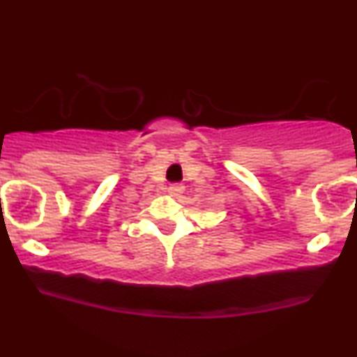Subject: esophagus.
<instances>
[{
    "label": "esophagus",
    "mask_w": 357,
    "mask_h": 357,
    "mask_svg": "<svg viewBox=\"0 0 357 357\" xmlns=\"http://www.w3.org/2000/svg\"><path fill=\"white\" fill-rule=\"evenodd\" d=\"M167 192H169L171 196H174V198H178V196H181L184 192V186L183 184H171V186L167 188Z\"/></svg>",
    "instance_id": "34e87169"
}]
</instances>
